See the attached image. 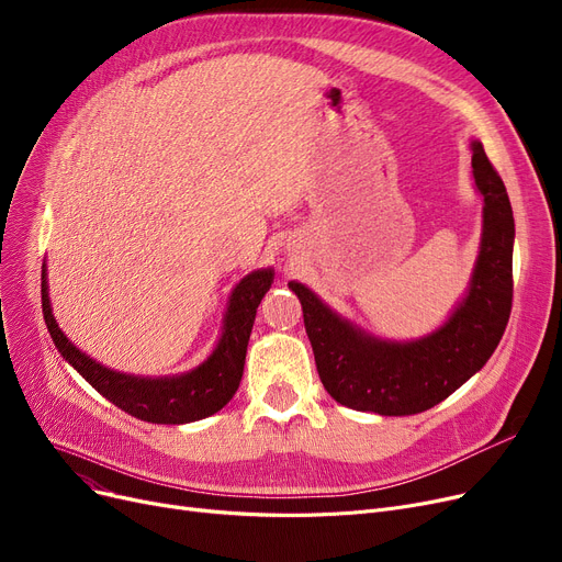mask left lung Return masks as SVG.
Returning a JSON list of instances; mask_svg holds the SVG:
<instances>
[{"label":"left lung","mask_w":562,"mask_h":562,"mask_svg":"<svg viewBox=\"0 0 562 562\" xmlns=\"http://www.w3.org/2000/svg\"><path fill=\"white\" fill-rule=\"evenodd\" d=\"M471 177L483 195L479 257L464 299L441 326L419 339H382L291 280L326 392L341 405L405 417L449 398L479 373L498 346L513 307V206L483 143L471 138Z\"/></svg>","instance_id":"1"}]
</instances>
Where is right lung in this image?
<instances>
[{"label":"right lung","mask_w":562,"mask_h":562,"mask_svg":"<svg viewBox=\"0 0 562 562\" xmlns=\"http://www.w3.org/2000/svg\"><path fill=\"white\" fill-rule=\"evenodd\" d=\"M273 276V269H257L236 282L223 316V333L214 350L191 371L175 375L150 378L121 373L79 350L58 328L52 314L47 263H43L41 276L43 316L52 341L64 360L106 401L147 424H191L216 415L239 390L255 314L263 293L271 289Z\"/></svg>","instance_id":"add662e5"}]
</instances>
